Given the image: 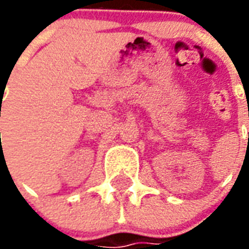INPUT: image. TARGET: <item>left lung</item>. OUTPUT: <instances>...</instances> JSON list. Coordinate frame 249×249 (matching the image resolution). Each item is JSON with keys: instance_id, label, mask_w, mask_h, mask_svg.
<instances>
[{"instance_id": "obj_1", "label": "left lung", "mask_w": 249, "mask_h": 249, "mask_svg": "<svg viewBox=\"0 0 249 249\" xmlns=\"http://www.w3.org/2000/svg\"><path fill=\"white\" fill-rule=\"evenodd\" d=\"M248 141H249V137H248Z\"/></svg>"}]
</instances>
